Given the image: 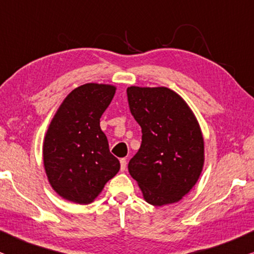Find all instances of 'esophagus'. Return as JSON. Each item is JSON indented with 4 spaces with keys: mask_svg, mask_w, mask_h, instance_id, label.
Segmentation results:
<instances>
[{
    "mask_svg": "<svg viewBox=\"0 0 254 254\" xmlns=\"http://www.w3.org/2000/svg\"><path fill=\"white\" fill-rule=\"evenodd\" d=\"M120 162H121V170L124 171L125 168H127V159L122 158L121 160H120Z\"/></svg>",
    "mask_w": 254,
    "mask_h": 254,
    "instance_id": "34e87169",
    "label": "esophagus"
}]
</instances>
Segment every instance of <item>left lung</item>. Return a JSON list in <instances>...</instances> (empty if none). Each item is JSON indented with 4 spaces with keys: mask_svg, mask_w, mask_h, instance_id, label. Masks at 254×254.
<instances>
[{
    "mask_svg": "<svg viewBox=\"0 0 254 254\" xmlns=\"http://www.w3.org/2000/svg\"><path fill=\"white\" fill-rule=\"evenodd\" d=\"M130 111L141 127V145L129 173L145 201L161 207L190 191L204 164L200 125L180 95L166 87L127 89Z\"/></svg>",
    "mask_w": 254,
    "mask_h": 254,
    "instance_id": "obj_1",
    "label": "left lung"
}]
</instances>
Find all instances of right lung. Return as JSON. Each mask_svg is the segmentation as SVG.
Returning a JSON list of instances; mask_svg holds the SVG:
<instances>
[{
	"mask_svg": "<svg viewBox=\"0 0 254 254\" xmlns=\"http://www.w3.org/2000/svg\"><path fill=\"white\" fill-rule=\"evenodd\" d=\"M116 92L111 84L86 83L72 90L51 121L43 145L50 185L63 198L93 202L120 171L100 118Z\"/></svg>",
	"mask_w": 254,
	"mask_h": 254,
	"instance_id": "1",
	"label": "right lung"
}]
</instances>
